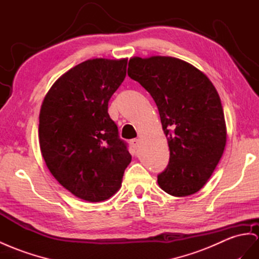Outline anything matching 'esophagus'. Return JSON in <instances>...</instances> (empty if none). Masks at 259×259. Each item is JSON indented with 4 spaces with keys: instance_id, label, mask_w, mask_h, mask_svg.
I'll use <instances>...</instances> for the list:
<instances>
[{
    "instance_id": "1",
    "label": "esophagus",
    "mask_w": 259,
    "mask_h": 259,
    "mask_svg": "<svg viewBox=\"0 0 259 259\" xmlns=\"http://www.w3.org/2000/svg\"><path fill=\"white\" fill-rule=\"evenodd\" d=\"M130 144L132 148L137 150V149H139V147H140V140H139V139H134V140L130 141Z\"/></svg>"
}]
</instances>
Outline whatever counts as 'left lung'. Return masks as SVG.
I'll return each instance as SVG.
<instances>
[{
	"mask_svg": "<svg viewBox=\"0 0 259 259\" xmlns=\"http://www.w3.org/2000/svg\"><path fill=\"white\" fill-rule=\"evenodd\" d=\"M128 75L157 106L169 148L166 169L157 176L171 196L200 190L213 173L227 143L221 99L213 84L193 64L173 57H134Z\"/></svg>",
	"mask_w": 259,
	"mask_h": 259,
	"instance_id": "8db88e82",
	"label": "left lung"
}]
</instances>
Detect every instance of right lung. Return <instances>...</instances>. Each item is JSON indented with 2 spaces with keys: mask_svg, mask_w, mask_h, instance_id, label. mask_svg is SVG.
<instances>
[{
  "mask_svg": "<svg viewBox=\"0 0 259 259\" xmlns=\"http://www.w3.org/2000/svg\"><path fill=\"white\" fill-rule=\"evenodd\" d=\"M128 59H90L59 77L39 114V144L50 173L72 195L107 200L121 187L131 162L108 114Z\"/></svg>",
  "mask_w": 259,
  "mask_h": 259,
  "instance_id": "add662e5",
  "label": "right lung"
}]
</instances>
